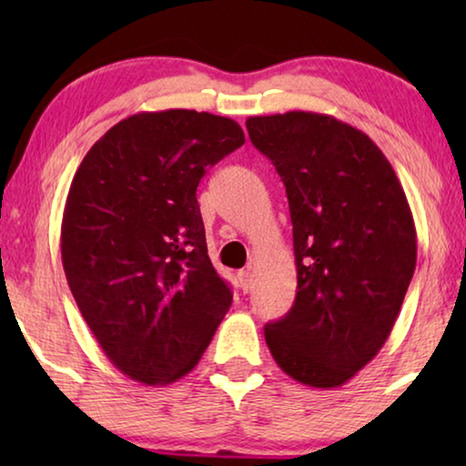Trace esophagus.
Masks as SVG:
<instances>
[{
  "label": "esophagus",
  "mask_w": 466,
  "mask_h": 466,
  "mask_svg": "<svg viewBox=\"0 0 466 466\" xmlns=\"http://www.w3.org/2000/svg\"><path fill=\"white\" fill-rule=\"evenodd\" d=\"M238 279H239V289L244 292L252 289V271L250 269H241L238 273Z\"/></svg>",
  "instance_id": "34e87169"
}]
</instances>
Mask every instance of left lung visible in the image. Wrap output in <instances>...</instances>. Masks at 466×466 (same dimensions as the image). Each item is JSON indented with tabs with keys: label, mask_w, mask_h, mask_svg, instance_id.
Here are the masks:
<instances>
[{
	"label": "left lung",
	"mask_w": 466,
	"mask_h": 466,
	"mask_svg": "<svg viewBox=\"0 0 466 466\" xmlns=\"http://www.w3.org/2000/svg\"><path fill=\"white\" fill-rule=\"evenodd\" d=\"M289 197L297 297L265 324L279 369L337 388L384 346L416 269V227L392 165L373 139L327 114L246 120Z\"/></svg>",
	"instance_id": "obj_1"
}]
</instances>
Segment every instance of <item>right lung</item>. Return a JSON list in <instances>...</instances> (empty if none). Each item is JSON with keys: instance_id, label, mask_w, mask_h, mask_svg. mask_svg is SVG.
Instances as JSON below:
<instances>
[{"instance_id": "obj_1", "label": "right lung", "mask_w": 466, "mask_h": 466, "mask_svg": "<svg viewBox=\"0 0 466 466\" xmlns=\"http://www.w3.org/2000/svg\"><path fill=\"white\" fill-rule=\"evenodd\" d=\"M246 142L235 120L139 112L93 144L69 187L61 260L112 365L171 384L206 352L233 295L208 257L197 187Z\"/></svg>"}]
</instances>
